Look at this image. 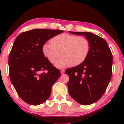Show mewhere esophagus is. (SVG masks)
Returning <instances> with one entry per match:
<instances>
[{
    "instance_id": "34e87169",
    "label": "esophagus",
    "mask_w": 124,
    "mask_h": 124,
    "mask_svg": "<svg viewBox=\"0 0 124 124\" xmlns=\"http://www.w3.org/2000/svg\"><path fill=\"white\" fill-rule=\"evenodd\" d=\"M65 73V70L64 69H61V74H63Z\"/></svg>"
}]
</instances>
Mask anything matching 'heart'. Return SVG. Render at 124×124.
<instances>
[{
	"mask_svg": "<svg viewBox=\"0 0 124 124\" xmlns=\"http://www.w3.org/2000/svg\"><path fill=\"white\" fill-rule=\"evenodd\" d=\"M51 44H45L42 46L44 56L51 63L62 68L71 65L76 66L83 63L87 57L90 44L83 36L63 33L56 35L51 39Z\"/></svg>",
	"mask_w": 124,
	"mask_h": 124,
	"instance_id": "obj_1",
	"label": "heart"
}]
</instances>
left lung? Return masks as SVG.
Segmentation results:
<instances>
[{
	"mask_svg": "<svg viewBox=\"0 0 124 124\" xmlns=\"http://www.w3.org/2000/svg\"><path fill=\"white\" fill-rule=\"evenodd\" d=\"M86 37L90 44L87 57L83 63L65 73L69 75L68 92L72 99L82 105L92 104L106 92L112 75V56L104 39L89 32H72Z\"/></svg>",
	"mask_w": 124,
	"mask_h": 124,
	"instance_id": "obj_1",
	"label": "left lung"
}]
</instances>
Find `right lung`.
I'll list each match as a JSON object with an SVG mask.
<instances>
[{
    "mask_svg": "<svg viewBox=\"0 0 124 124\" xmlns=\"http://www.w3.org/2000/svg\"><path fill=\"white\" fill-rule=\"evenodd\" d=\"M63 32L34 29L20 34L15 39L8 57L9 76L18 96L25 103L37 106L50 96L52 85L61 72L44 56L42 46L48 39Z\"/></svg>",
    "mask_w": 124,
    "mask_h": 124,
    "instance_id": "right-lung-1",
    "label": "right lung"
}]
</instances>
